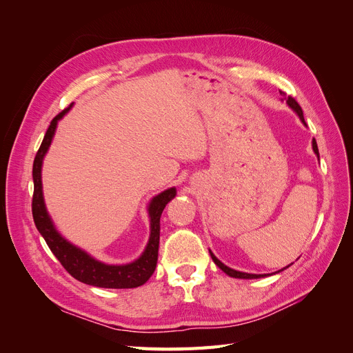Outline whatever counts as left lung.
<instances>
[{
    "instance_id": "left-lung-1",
    "label": "left lung",
    "mask_w": 353,
    "mask_h": 353,
    "mask_svg": "<svg viewBox=\"0 0 353 353\" xmlns=\"http://www.w3.org/2000/svg\"><path fill=\"white\" fill-rule=\"evenodd\" d=\"M281 92V91H280ZM283 95H284V92H281ZM287 104L290 105V108L297 113V116L301 117V121L303 122V125H306V122H305V117H303V112H302V108L301 105L297 104V101L293 99V97H288L287 99ZM312 148H314V152H315V154L319 157V153H318V145H316V141L315 140H312ZM210 252V250H209ZM210 256H212V259H213V262H215L219 268L225 272L227 275H230V276H232V279H244V280H252V279H262V276H266V275H270V274H248V272H240V271H236V270H231V268H228L227 265H223L215 254H213L212 252H210ZM290 266V265H288ZM287 268V266H285ZM284 268V270H285ZM280 271H283V270H280ZM279 271V272H280Z\"/></svg>"
}]
</instances>
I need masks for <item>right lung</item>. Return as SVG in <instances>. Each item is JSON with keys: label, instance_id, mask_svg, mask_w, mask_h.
<instances>
[{"label": "right lung", "instance_id": "add662e5", "mask_svg": "<svg viewBox=\"0 0 353 353\" xmlns=\"http://www.w3.org/2000/svg\"><path fill=\"white\" fill-rule=\"evenodd\" d=\"M69 110L65 109L60 112L54 119L51 121L48 130L46 132L44 140L41 143L39 150L34 160V197H32V215L34 222L48 244L50 250L54 253L56 258L73 279L81 283L104 287V288H134L143 285L153 275L157 263L159 253V239H160V216L168 203L176 194V190L168 188L163 193L157 194L152 199L148 205V216H150V239H148L147 248L143 254L137 261L126 265H108L95 261L88 253L78 249L77 245L70 244L68 240L63 239L56 227L52 225V221L48 215L42 196V181H41V168L48 147L52 141V137L56 132L57 122L61 119L65 113Z\"/></svg>", "mask_w": 353, "mask_h": 353}]
</instances>
